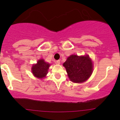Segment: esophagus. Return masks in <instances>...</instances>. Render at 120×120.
<instances>
[{
	"instance_id": "34e87169",
	"label": "esophagus",
	"mask_w": 120,
	"mask_h": 120,
	"mask_svg": "<svg viewBox=\"0 0 120 120\" xmlns=\"http://www.w3.org/2000/svg\"><path fill=\"white\" fill-rule=\"evenodd\" d=\"M56 64H60V60H57L56 62Z\"/></svg>"
}]
</instances>
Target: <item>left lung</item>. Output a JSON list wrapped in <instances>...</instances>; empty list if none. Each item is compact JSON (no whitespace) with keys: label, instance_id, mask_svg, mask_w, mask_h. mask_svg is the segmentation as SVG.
I'll return each instance as SVG.
<instances>
[{"label":"left lung","instance_id":"left-lung-1","mask_svg":"<svg viewBox=\"0 0 120 120\" xmlns=\"http://www.w3.org/2000/svg\"><path fill=\"white\" fill-rule=\"evenodd\" d=\"M71 82L83 83L90 77L93 71V63L89 56L71 55L63 64Z\"/></svg>","mask_w":120,"mask_h":120}]
</instances>
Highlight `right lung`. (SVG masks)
Masks as SVG:
<instances>
[{
  "label": "right lung",
  "mask_w": 120,
  "mask_h": 120,
  "mask_svg": "<svg viewBox=\"0 0 120 120\" xmlns=\"http://www.w3.org/2000/svg\"><path fill=\"white\" fill-rule=\"evenodd\" d=\"M50 64L46 62L43 59L38 60L36 64H34L32 67V72L35 77L40 79L45 78L48 72Z\"/></svg>",
  "instance_id": "right-lung-1"
}]
</instances>
